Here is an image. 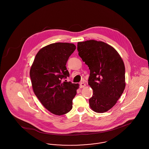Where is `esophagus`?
Wrapping results in <instances>:
<instances>
[{
    "label": "esophagus",
    "instance_id": "1",
    "mask_svg": "<svg viewBox=\"0 0 149 149\" xmlns=\"http://www.w3.org/2000/svg\"><path fill=\"white\" fill-rule=\"evenodd\" d=\"M85 84L84 83H83V82H81V83H80V88H84V87H85Z\"/></svg>",
    "mask_w": 149,
    "mask_h": 149
}]
</instances>
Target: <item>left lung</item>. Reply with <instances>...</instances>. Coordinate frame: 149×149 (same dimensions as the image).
I'll use <instances>...</instances> for the list:
<instances>
[{"label": "left lung", "instance_id": "obj_1", "mask_svg": "<svg viewBox=\"0 0 149 149\" xmlns=\"http://www.w3.org/2000/svg\"><path fill=\"white\" fill-rule=\"evenodd\" d=\"M78 54L90 70L88 84L93 94L89 105L97 113H104L116 104L125 88V67L118 52L102 41L78 42Z\"/></svg>", "mask_w": 149, "mask_h": 149}]
</instances>
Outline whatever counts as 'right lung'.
<instances>
[{"mask_svg":"<svg viewBox=\"0 0 149 149\" xmlns=\"http://www.w3.org/2000/svg\"><path fill=\"white\" fill-rule=\"evenodd\" d=\"M76 49L73 43H51L39 50L31 67L32 89L41 104L51 113L63 115L71 111L79 84L63 79L69 77L66 68Z\"/></svg>","mask_w":149,"mask_h":149,"instance_id":"right-lung-1","label":"right lung"}]
</instances>
